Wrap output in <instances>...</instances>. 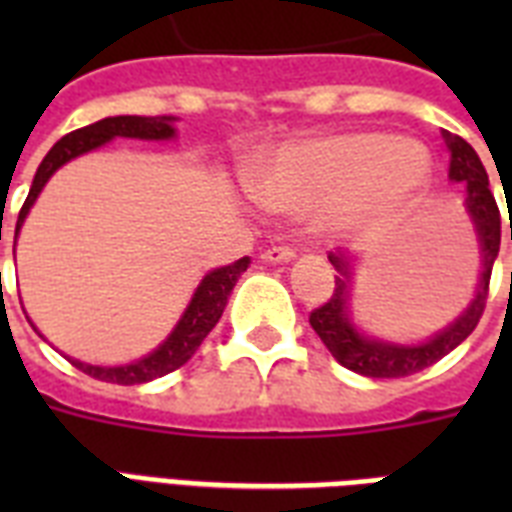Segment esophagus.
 I'll return each instance as SVG.
<instances>
[{
	"label": "esophagus",
	"mask_w": 512,
	"mask_h": 512,
	"mask_svg": "<svg viewBox=\"0 0 512 512\" xmlns=\"http://www.w3.org/2000/svg\"><path fill=\"white\" fill-rule=\"evenodd\" d=\"M295 247H268L263 252L265 263H289V260H295Z\"/></svg>",
	"instance_id": "34e87169"
}]
</instances>
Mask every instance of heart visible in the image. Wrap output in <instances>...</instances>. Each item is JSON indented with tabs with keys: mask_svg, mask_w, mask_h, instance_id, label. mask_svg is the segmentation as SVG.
Masks as SVG:
<instances>
[{
	"mask_svg": "<svg viewBox=\"0 0 512 512\" xmlns=\"http://www.w3.org/2000/svg\"><path fill=\"white\" fill-rule=\"evenodd\" d=\"M430 180L433 156L422 143L366 130L279 148L252 191L265 207L313 215L321 231L361 233L409 215Z\"/></svg>",
	"mask_w": 512,
	"mask_h": 512,
	"instance_id": "b5f03b06",
	"label": "heart"
}]
</instances>
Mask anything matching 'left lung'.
I'll use <instances>...</instances> for the list:
<instances>
[{
  "mask_svg": "<svg viewBox=\"0 0 512 512\" xmlns=\"http://www.w3.org/2000/svg\"><path fill=\"white\" fill-rule=\"evenodd\" d=\"M446 146L452 154L449 162V177L454 183H465V209L470 220L476 225L478 241H481V279H478L476 295L470 305L449 324L425 342H388L366 337L358 332L350 321V268L353 257L332 252L329 263L335 265V292L327 303L311 313V327L327 345L329 353L340 361L345 369L364 377H406V374L422 372L430 364H436L446 353H452L465 337L476 329L478 319L484 316L486 297H489V279H492V265L500 252V207L494 201V193L489 191V175L484 164L478 159L468 140L460 135L444 132ZM512 241V223H510Z\"/></svg>",
  "mask_w": 512,
  "mask_h": 512,
  "instance_id": "obj_1",
  "label": "left lung"
}]
</instances>
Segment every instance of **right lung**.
I'll use <instances>...</instances> for the list:
<instances>
[{
	"mask_svg": "<svg viewBox=\"0 0 512 512\" xmlns=\"http://www.w3.org/2000/svg\"><path fill=\"white\" fill-rule=\"evenodd\" d=\"M175 116H108V119H100V122L90 124V127H82V130L68 132L66 138H60L55 146L50 148V154L44 156L39 170L34 175V183H31V191H28L23 207H20L18 223H15V239H18V231L23 220H26L28 209L34 207L36 196L42 193L44 183L50 180L55 172L63 167L66 162L76 159V156L87 154V151H95V148L106 146L108 140L114 138H140V140H170L175 138ZM249 257H241L236 263L225 265V268H215L209 271L201 284L193 292L191 303L185 308V313L177 321V327L172 329V335L154 350L148 353L146 358L140 361H132V364L124 366H92L84 364V361H74L71 364L76 369H82L84 374H90L95 380L103 382H116V385H140V382L156 380V377H164V374L175 372L188 361V358L199 350V345L204 342V337L215 329V324L220 321L225 311V303L231 297V289L236 287V281L244 271H247Z\"/></svg>",
	"mask_w": 512,
	"mask_h": 512,
	"instance_id": "obj_1",
	"label": "right lung"
}]
</instances>
